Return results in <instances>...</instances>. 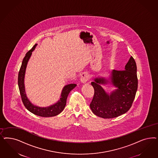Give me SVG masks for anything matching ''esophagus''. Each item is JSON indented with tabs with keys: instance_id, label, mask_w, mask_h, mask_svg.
<instances>
[{
	"instance_id": "34e87169",
	"label": "esophagus",
	"mask_w": 158,
	"mask_h": 158,
	"mask_svg": "<svg viewBox=\"0 0 158 158\" xmlns=\"http://www.w3.org/2000/svg\"><path fill=\"white\" fill-rule=\"evenodd\" d=\"M89 79V76L86 73H83L81 76V82L82 83H85Z\"/></svg>"
}]
</instances>
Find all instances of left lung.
Listing matches in <instances>:
<instances>
[{
  "instance_id": "1",
  "label": "left lung",
  "mask_w": 158,
  "mask_h": 158,
  "mask_svg": "<svg viewBox=\"0 0 158 158\" xmlns=\"http://www.w3.org/2000/svg\"><path fill=\"white\" fill-rule=\"evenodd\" d=\"M124 70H113L109 78L98 77L91 82L94 95L90 108L95 115L111 118L126 113L131 107L138 88L137 65L132 56ZM106 84L112 85L117 89L108 94L101 86Z\"/></svg>"
}]
</instances>
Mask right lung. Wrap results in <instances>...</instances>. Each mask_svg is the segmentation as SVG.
<instances>
[{
	"mask_svg": "<svg viewBox=\"0 0 158 158\" xmlns=\"http://www.w3.org/2000/svg\"><path fill=\"white\" fill-rule=\"evenodd\" d=\"M36 45L37 44H35L31 50L26 53V56L24 57L23 60L22 61L19 73L18 85L20 90L21 99L26 109L33 114L41 117L55 116L60 114L63 110L66 105L67 98L69 95V94L73 89L76 87L77 85L75 84H70L64 86L61 91V98L58 101V102L49 107H41L33 105L29 101L26 95L24 87V76L28 61L32 55V51L35 49Z\"/></svg>",
	"mask_w": 158,
	"mask_h": 158,
	"instance_id": "1",
	"label": "right lung"
}]
</instances>
